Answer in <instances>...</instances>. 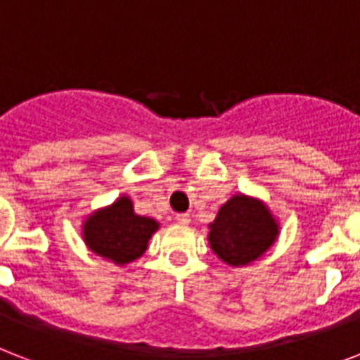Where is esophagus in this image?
Segmentation results:
<instances>
[{"label":"esophagus","mask_w":360,"mask_h":360,"mask_svg":"<svg viewBox=\"0 0 360 360\" xmlns=\"http://www.w3.org/2000/svg\"><path fill=\"white\" fill-rule=\"evenodd\" d=\"M175 221L179 224H188L191 223V215L188 213H179V215L175 217Z\"/></svg>","instance_id":"1"}]
</instances>
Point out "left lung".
I'll return each mask as SVG.
<instances>
[{"label": "left lung", "mask_w": 360, "mask_h": 360, "mask_svg": "<svg viewBox=\"0 0 360 360\" xmlns=\"http://www.w3.org/2000/svg\"><path fill=\"white\" fill-rule=\"evenodd\" d=\"M279 236V221L257 196L234 194L210 223L211 251L232 268L259 260Z\"/></svg>", "instance_id": "1"}]
</instances>
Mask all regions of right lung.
<instances>
[{
    "mask_svg": "<svg viewBox=\"0 0 360 360\" xmlns=\"http://www.w3.org/2000/svg\"><path fill=\"white\" fill-rule=\"evenodd\" d=\"M81 226L82 241L92 253L117 266H126L143 257L160 223L153 217L137 215L130 196L122 194L113 204L84 217Z\"/></svg>",
    "mask_w": 360,
    "mask_h": 360,
    "instance_id": "add662e5",
    "label": "right lung"
}]
</instances>
